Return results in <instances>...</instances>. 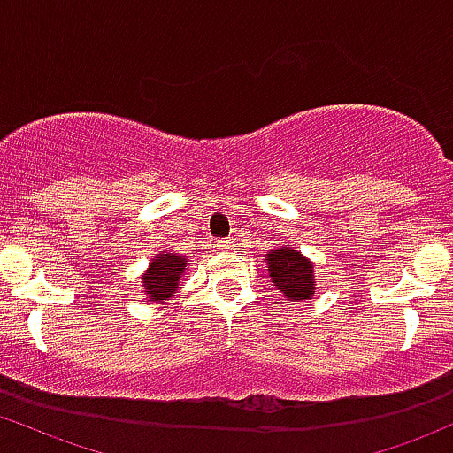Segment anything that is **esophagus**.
<instances>
[{
    "label": "esophagus",
    "instance_id": "esophagus-1",
    "mask_svg": "<svg viewBox=\"0 0 453 453\" xmlns=\"http://www.w3.org/2000/svg\"><path fill=\"white\" fill-rule=\"evenodd\" d=\"M216 248H220V250H231L233 248V242L231 240H218L216 243H213Z\"/></svg>",
    "mask_w": 453,
    "mask_h": 453
}]
</instances>
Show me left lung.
<instances>
[{"instance_id":"1","label":"left lung","mask_w":453,"mask_h":453,"mask_svg":"<svg viewBox=\"0 0 453 453\" xmlns=\"http://www.w3.org/2000/svg\"><path fill=\"white\" fill-rule=\"evenodd\" d=\"M265 263L273 287L284 297L291 302L314 297V265L302 252L282 246L269 252Z\"/></svg>"}]
</instances>
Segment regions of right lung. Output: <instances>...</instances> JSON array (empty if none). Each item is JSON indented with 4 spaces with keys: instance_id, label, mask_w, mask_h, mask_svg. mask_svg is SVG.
I'll use <instances>...</instances> for the list:
<instances>
[{
    "instance_id": "right-lung-1",
    "label": "right lung",
    "mask_w": 453,
    "mask_h": 453,
    "mask_svg": "<svg viewBox=\"0 0 453 453\" xmlns=\"http://www.w3.org/2000/svg\"><path fill=\"white\" fill-rule=\"evenodd\" d=\"M186 257L181 254H158L154 257V261L150 263L147 272L143 273V284L141 287L145 288L147 302H162V299L173 297V293L180 288V280L186 272Z\"/></svg>"
}]
</instances>
